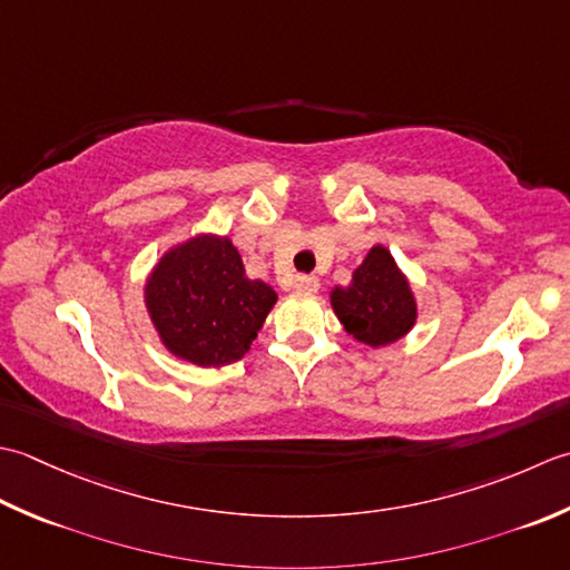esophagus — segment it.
Wrapping results in <instances>:
<instances>
[{
  "instance_id": "obj_1",
  "label": "esophagus",
  "mask_w": 570,
  "mask_h": 570,
  "mask_svg": "<svg viewBox=\"0 0 570 570\" xmlns=\"http://www.w3.org/2000/svg\"><path fill=\"white\" fill-rule=\"evenodd\" d=\"M293 285L297 293H317L320 289V281L315 275H297Z\"/></svg>"
}]
</instances>
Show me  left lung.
<instances>
[{
    "instance_id": "1",
    "label": "left lung",
    "mask_w": 570,
    "mask_h": 570,
    "mask_svg": "<svg viewBox=\"0 0 570 570\" xmlns=\"http://www.w3.org/2000/svg\"><path fill=\"white\" fill-rule=\"evenodd\" d=\"M332 307L354 340L383 346L401 340L415 322V299L386 248H371L350 287H334Z\"/></svg>"
}]
</instances>
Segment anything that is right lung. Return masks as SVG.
<instances>
[{"label": "right lung", "mask_w": 570, "mask_h": 570, "mask_svg": "<svg viewBox=\"0 0 570 570\" xmlns=\"http://www.w3.org/2000/svg\"><path fill=\"white\" fill-rule=\"evenodd\" d=\"M147 309L167 350L196 366H224L250 350L277 295L228 238L199 236L169 250L147 283Z\"/></svg>", "instance_id": "add662e5"}]
</instances>
